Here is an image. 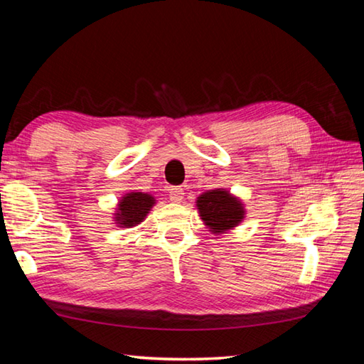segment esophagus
<instances>
[{
	"label": "esophagus",
	"instance_id": "34e87169",
	"mask_svg": "<svg viewBox=\"0 0 364 364\" xmlns=\"http://www.w3.org/2000/svg\"><path fill=\"white\" fill-rule=\"evenodd\" d=\"M168 196H170V200L171 202H181L184 199V191L181 188H170L168 189Z\"/></svg>",
	"mask_w": 364,
	"mask_h": 364
}]
</instances>
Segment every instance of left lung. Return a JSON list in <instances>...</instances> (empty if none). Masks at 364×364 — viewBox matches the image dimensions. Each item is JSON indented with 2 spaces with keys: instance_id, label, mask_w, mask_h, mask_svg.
Segmentation results:
<instances>
[{
  "instance_id": "left-lung-1",
  "label": "left lung",
  "mask_w": 364,
  "mask_h": 364,
  "mask_svg": "<svg viewBox=\"0 0 364 364\" xmlns=\"http://www.w3.org/2000/svg\"><path fill=\"white\" fill-rule=\"evenodd\" d=\"M196 207L205 226L215 235L237 228L247 215L242 199L223 188L202 193L197 197Z\"/></svg>"
}]
</instances>
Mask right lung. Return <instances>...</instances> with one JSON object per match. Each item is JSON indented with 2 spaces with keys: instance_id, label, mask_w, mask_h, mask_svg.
<instances>
[{
  "instance_id": "right-lung-1",
  "label": "right lung",
  "mask_w": 364,
  "mask_h": 364,
  "mask_svg": "<svg viewBox=\"0 0 364 364\" xmlns=\"http://www.w3.org/2000/svg\"><path fill=\"white\" fill-rule=\"evenodd\" d=\"M156 205L154 196L140 191H132L124 194L117 202L113 220L117 228H135L144 221L151 208Z\"/></svg>"
}]
</instances>
